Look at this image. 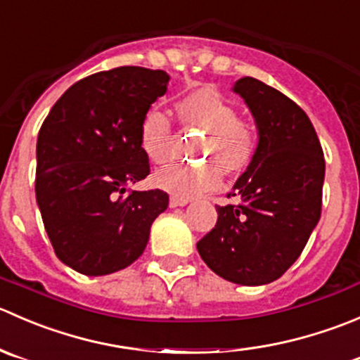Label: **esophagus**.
<instances>
[{"mask_svg":"<svg viewBox=\"0 0 360 360\" xmlns=\"http://www.w3.org/2000/svg\"><path fill=\"white\" fill-rule=\"evenodd\" d=\"M187 202H188V199L175 198V195H172V198H169V206H172V208H176V206H185Z\"/></svg>","mask_w":360,"mask_h":360,"instance_id":"34e87169","label":"esophagus"}]
</instances>
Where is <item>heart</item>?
Listing matches in <instances>:
<instances>
[{"label":"heart","instance_id":"b5f03b06","mask_svg":"<svg viewBox=\"0 0 360 360\" xmlns=\"http://www.w3.org/2000/svg\"><path fill=\"white\" fill-rule=\"evenodd\" d=\"M180 120L187 126L206 131L201 154L206 165H169L158 169L152 184L175 198L191 199L215 191L226 173L247 168L257 150V133L247 120L238 117V110L219 91L195 89L180 98L175 105ZM172 122L159 110H148L140 124V148L150 162L161 165L172 150Z\"/></svg>","mask_w":360,"mask_h":360}]
</instances>
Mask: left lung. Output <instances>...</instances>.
I'll list each match as a JSON object with an SVG mask.
<instances>
[{"label": "left lung", "instance_id": "obj_1", "mask_svg": "<svg viewBox=\"0 0 360 360\" xmlns=\"http://www.w3.org/2000/svg\"><path fill=\"white\" fill-rule=\"evenodd\" d=\"M233 91L257 124V150L227 195L238 202L217 206L219 219L198 252L224 280L264 285L296 262L319 224L326 161L311 120L292 99L252 77Z\"/></svg>", "mask_w": 360, "mask_h": 360}]
</instances>
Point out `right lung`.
I'll use <instances>...</instances> for the list:
<instances>
[{
	"label": "right lung",
	"instance_id": "right-lung-1",
	"mask_svg": "<svg viewBox=\"0 0 360 360\" xmlns=\"http://www.w3.org/2000/svg\"><path fill=\"white\" fill-rule=\"evenodd\" d=\"M162 70L120 66L85 77L58 99L37 141V202L56 255L103 276L133 264L166 208L165 191L126 187L150 173L140 124L166 94Z\"/></svg>",
	"mask_w": 360,
	"mask_h": 360
}]
</instances>
